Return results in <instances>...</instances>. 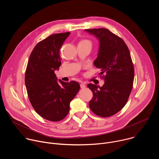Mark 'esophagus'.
I'll return each mask as SVG.
<instances>
[{
  "label": "esophagus",
  "instance_id": "obj_1",
  "mask_svg": "<svg viewBox=\"0 0 159 159\" xmlns=\"http://www.w3.org/2000/svg\"><path fill=\"white\" fill-rule=\"evenodd\" d=\"M80 85V87H81L82 89H84V88L85 87V84H84V83H81Z\"/></svg>",
  "mask_w": 159,
  "mask_h": 159
}]
</instances>
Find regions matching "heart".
Instances as JSON below:
<instances>
[{
    "label": "heart",
    "mask_w": 159,
    "mask_h": 159,
    "mask_svg": "<svg viewBox=\"0 0 159 159\" xmlns=\"http://www.w3.org/2000/svg\"><path fill=\"white\" fill-rule=\"evenodd\" d=\"M80 43H85V44H89V45H90V46H91L92 45V43H91V42H90V41H89V40H82V41H80Z\"/></svg>",
    "instance_id": "b5f03b06"
}]
</instances>
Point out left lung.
I'll list each match as a JSON object with an SVG mask.
<instances>
[{
    "label": "left lung",
    "instance_id": "obj_1",
    "mask_svg": "<svg viewBox=\"0 0 159 159\" xmlns=\"http://www.w3.org/2000/svg\"><path fill=\"white\" fill-rule=\"evenodd\" d=\"M99 43L98 57L94 65L100 69L104 84L102 87L89 84L93 98L89 106L101 117H109L119 112L126 104L133 88L134 66L125 41L106 28L85 30Z\"/></svg>",
    "mask_w": 159,
    "mask_h": 159
}]
</instances>
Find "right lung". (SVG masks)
<instances>
[{
  "label": "right lung",
  "mask_w": 159,
  "mask_h": 159,
  "mask_svg": "<svg viewBox=\"0 0 159 159\" xmlns=\"http://www.w3.org/2000/svg\"><path fill=\"white\" fill-rule=\"evenodd\" d=\"M70 34H54L39 42L30 56L25 73V85L32 106L39 116L51 121L66 117L70 102L80 89L78 82L58 80L55 74L61 65L60 50Z\"/></svg>",
  "instance_id": "right-lung-1"
}]
</instances>
